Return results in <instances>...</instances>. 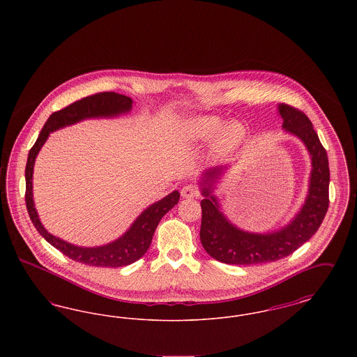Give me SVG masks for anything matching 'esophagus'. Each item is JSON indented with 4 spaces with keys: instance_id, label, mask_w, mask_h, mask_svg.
<instances>
[{
    "instance_id": "esophagus-1",
    "label": "esophagus",
    "mask_w": 357,
    "mask_h": 357,
    "mask_svg": "<svg viewBox=\"0 0 357 357\" xmlns=\"http://www.w3.org/2000/svg\"><path fill=\"white\" fill-rule=\"evenodd\" d=\"M181 194H182L183 198H192V197H197L199 192H198L197 187L187 185V186H183V188L181 190Z\"/></svg>"
}]
</instances>
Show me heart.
I'll list each match as a JSON object with an SVG mask.
<instances>
[{
  "label": "heart",
  "instance_id": "b5f03b06",
  "mask_svg": "<svg viewBox=\"0 0 357 357\" xmlns=\"http://www.w3.org/2000/svg\"><path fill=\"white\" fill-rule=\"evenodd\" d=\"M188 140L207 143L213 140L214 156L225 159L237 153L246 140V128L238 120H225L217 115H197L187 120L183 128Z\"/></svg>",
  "mask_w": 357,
  "mask_h": 357
}]
</instances>
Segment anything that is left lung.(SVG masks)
<instances>
[{
    "label": "left lung",
    "instance_id": "1",
    "mask_svg": "<svg viewBox=\"0 0 357 357\" xmlns=\"http://www.w3.org/2000/svg\"><path fill=\"white\" fill-rule=\"evenodd\" d=\"M278 115L287 134L298 137L310 156L312 170L305 201L285 226L253 233L239 229L222 211L214 190L229 166L204 171L199 188L204 199L201 242L207 255L217 261L233 265H259L291 255L319 230L329 204V163L326 151L304 112L278 104Z\"/></svg>",
    "mask_w": 357,
    "mask_h": 357
}]
</instances>
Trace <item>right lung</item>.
Segmentation results:
<instances>
[{"label": "right lung", "instance_id": "obj_1", "mask_svg": "<svg viewBox=\"0 0 357 357\" xmlns=\"http://www.w3.org/2000/svg\"><path fill=\"white\" fill-rule=\"evenodd\" d=\"M132 99L128 96L115 92H102L92 96H86L84 99L75 102L57 112H53L50 119L44 124L40 135L28 155L25 169V202L31 221L37 229V231L45 238L53 248L60 250L70 259L85 265L102 268H119L131 265L139 258H142L151 245L158 223L163 218L165 214H167L171 208L178 204L181 194L178 190H175L160 201L150 204L147 208L142 211V214H139V217L132 222L128 230L115 241L93 248L77 246L53 236L40 221L33 201L34 162L41 147L44 146V143L53 131L76 124L83 120L118 118L120 115L128 114L132 109Z\"/></svg>", "mask_w": 357, "mask_h": 357}]
</instances>
